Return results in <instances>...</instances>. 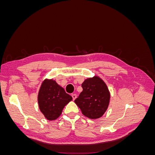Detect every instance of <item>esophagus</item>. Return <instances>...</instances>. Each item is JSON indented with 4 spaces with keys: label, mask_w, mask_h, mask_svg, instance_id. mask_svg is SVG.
Listing matches in <instances>:
<instances>
[{
    "label": "esophagus",
    "mask_w": 155,
    "mask_h": 155,
    "mask_svg": "<svg viewBox=\"0 0 155 155\" xmlns=\"http://www.w3.org/2000/svg\"><path fill=\"white\" fill-rule=\"evenodd\" d=\"M72 99H73V100H75L76 99L77 95H76V94H72Z\"/></svg>",
    "instance_id": "34e87169"
}]
</instances>
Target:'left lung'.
<instances>
[{
  "label": "left lung",
  "mask_w": 155,
  "mask_h": 155,
  "mask_svg": "<svg viewBox=\"0 0 155 155\" xmlns=\"http://www.w3.org/2000/svg\"><path fill=\"white\" fill-rule=\"evenodd\" d=\"M83 91L74 102L84 116L97 119L107 110L110 101V92L105 82L94 76L85 79L82 83Z\"/></svg>",
  "instance_id": "obj_1"
}]
</instances>
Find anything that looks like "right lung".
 <instances>
[{
	"instance_id": "1",
	"label": "right lung",
	"mask_w": 155,
	"mask_h": 155,
	"mask_svg": "<svg viewBox=\"0 0 155 155\" xmlns=\"http://www.w3.org/2000/svg\"><path fill=\"white\" fill-rule=\"evenodd\" d=\"M72 100V96L53 79H46L42 83L38 94V104L41 112L47 120L59 118L64 106Z\"/></svg>"
}]
</instances>
